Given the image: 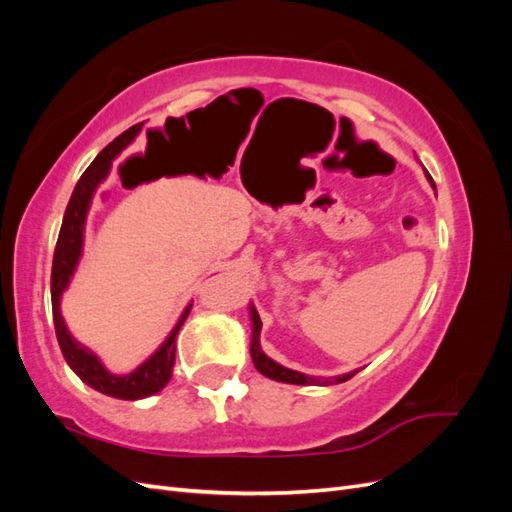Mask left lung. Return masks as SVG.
<instances>
[{
    "instance_id": "left-lung-1",
    "label": "left lung",
    "mask_w": 512,
    "mask_h": 512,
    "mask_svg": "<svg viewBox=\"0 0 512 512\" xmlns=\"http://www.w3.org/2000/svg\"><path fill=\"white\" fill-rule=\"evenodd\" d=\"M427 179L431 181L433 188H436V183H433V179L427 175ZM250 314H252V324H254V333H252V346H250V352H252V361H254V367L260 371L262 376H267L271 380H277V382H288V384H342L346 380H350L356 371H350V374H344V376H335V378H316V376H307V374H301V371H294V369H288L280 363H275L273 359H269V356L262 352L260 348V329H262V322H260V316L254 309V305H250Z\"/></svg>"
}]
</instances>
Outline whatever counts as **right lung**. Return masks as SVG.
<instances>
[{"label":"right lung","mask_w":512,"mask_h":512,"mask_svg":"<svg viewBox=\"0 0 512 512\" xmlns=\"http://www.w3.org/2000/svg\"><path fill=\"white\" fill-rule=\"evenodd\" d=\"M143 130V123H136V126L121 132L113 143H108L98 158L89 164V168L81 175L79 183L70 196V203L64 213V222H61V230L55 245V256H53V271H51V301H53V322H55V333L61 352H64L66 363L72 367V371L79 376L91 389H96L108 397L117 399H143L149 395H156L168 384L170 376H173V365H175V337L190 314L192 303L185 307L175 329L170 331L166 342L153 352L149 359L138 365L132 374L126 376H115L108 371L98 356L85 348L83 344L76 342L70 335L64 318L59 312V301L61 294L68 288L70 277L74 275L76 265H79V258L83 254V230L87 211L91 207V198H94L100 183L111 173V164L119 156V153L126 149L138 132ZM153 179V177H151Z\"/></svg>","instance_id":"obj_1"}]
</instances>
